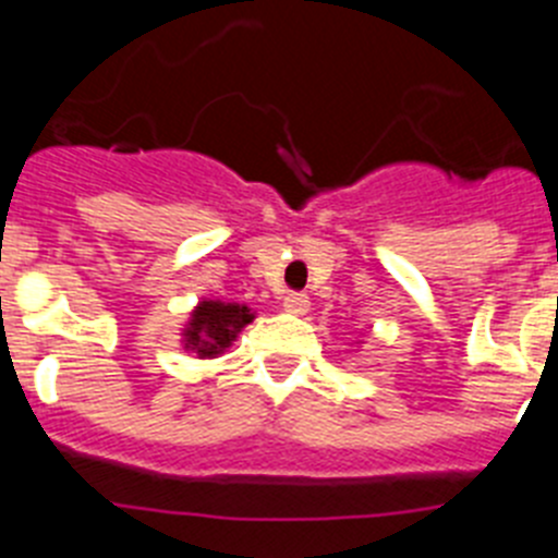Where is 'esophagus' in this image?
Masks as SVG:
<instances>
[{
    "label": "esophagus",
    "mask_w": 558,
    "mask_h": 558,
    "mask_svg": "<svg viewBox=\"0 0 558 558\" xmlns=\"http://www.w3.org/2000/svg\"><path fill=\"white\" fill-rule=\"evenodd\" d=\"M284 310L293 315H304L310 310V299L307 293H295V290H290V293H284Z\"/></svg>",
    "instance_id": "1"
}]
</instances>
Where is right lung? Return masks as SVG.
<instances>
[{"label":"right lung","mask_w":558,"mask_h":558,"mask_svg":"<svg viewBox=\"0 0 558 558\" xmlns=\"http://www.w3.org/2000/svg\"><path fill=\"white\" fill-rule=\"evenodd\" d=\"M251 318L254 315L248 313V307H240V304L204 302L192 313L186 343H192V349H198V354H204V357H211V354L223 352L234 340V335L245 324H251Z\"/></svg>","instance_id":"1"}]
</instances>
